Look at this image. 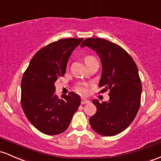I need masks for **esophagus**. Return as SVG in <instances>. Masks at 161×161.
<instances>
[{
  "label": "esophagus",
  "instance_id": "esophagus-1",
  "mask_svg": "<svg viewBox=\"0 0 161 161\" xmlns=\"http://www.w3.org/2000/svg\"><path fill=\"white\" fill-rule=\"evenodd\" d=\"M89 102H90V101L87 100V99H85V98H82V102H81V103H82V105H85V104H89Z\"/></svg>",
  "mask_w": 161,
  "mask_h": 161
}]
</instances>
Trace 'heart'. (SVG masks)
Returning <instances> with one entry per match:
<instances>
[{
    "instance_id": "obj_1",
    "label": "heart",
    "mask_w": 161,
    "mask_h": 161,
    "mask_svg": "<svg viewBox=\"0 0 161 161\" xmlns=\"http://www.w3.org/2000/svg\"><path fill=\"white\" fill-rule=\"evenodd\" d=\"M84 60H85V63H86H86H90V62H92V61H95V60H96V59H95L93 56H87L85 57ZM76 90H77V92H79V93H82V94H86V93L88 92L87 86H86V84L79 85V86H78L76 87Z\"/></svg>"
}]
</instances>
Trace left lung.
<instances>
[{
	"label": "left lung",
	"mask_w": 161,
	"mask_h": 161,
	"mask_svg": "<svg viewBox=\"0 0 161 161\" xmlns=\"http://www.w3.org/2000/svg\"><path fill=\"white\" fill-rule=\"evenodd\" d=\"M95 50L102 62L101 92L109 90V101L92 100L96 113L89 118L92 128L104 136L122 132L132 123L141 105L142 86L135 61L120 46L101 38L86 39L81 47Z\"/></svg>",
	"instance_id": "8db88e82"
}]
</instances>
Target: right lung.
I'll return each instance as SVG.
<instances>
[{"instance_id":"right-lung-1","label":"right lung","mask_w":161,"mask_h":161,"mask_svg":"<svg viewBox=\"0 0 161 161\" xmlns=\"http://www.w3.org/2000/svg\"><path fill=\"white\" fill-rule=\"evenodd\" d=\"M82 40L62 39L49 43L33 56L23 75L22 108L30 122L46 135L64 132L80 105V98L74 92L59 98L54 83L65 74L70 55Z\"/></svg>"}]
</instances>
